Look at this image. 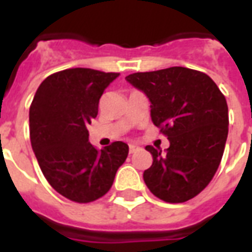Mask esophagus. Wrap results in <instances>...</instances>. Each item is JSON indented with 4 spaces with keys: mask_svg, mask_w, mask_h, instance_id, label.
I'll return each instance as SVG.
<instances>
[{
    "mask_svg": "<svg viewBox=\"0 0 252 252\" xmlns=\"http://www.w3.org/2000/svg\"><path fill=\"white\" fill-rule=\"evenodd\" d=\"M140 148L137 147V146H135V144H129V154H135L137 153Z\"/></svg>",
    "mask_w": 252,
    "mask_h": 252,
    "instance_id": "obj_1",
    "label": "esophagus"
}]
</instances>
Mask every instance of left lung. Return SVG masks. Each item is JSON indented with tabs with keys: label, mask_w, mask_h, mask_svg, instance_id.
Wrapping results in <instances>:
<instances>
[{
	"label": "left lung",
	"mask_w": 252,
	"mask_h": 252,
	"mask_svg": "<svg viewBox=\"0 0 252 252\" xmlns=\"http://www.w3.org/2000/svg\"><path fill=\"white\" fill-rule=\"evenodd\" d=\"M126 79L151 101V119L170 147L147 146L153 164L143 174L154 195L171 204L185 202L205 189L221 162L228 136L224 94L205 72L169 67L133 72Z\"/></svg>",
	"instance_id": "obj_1"
}]
</instances>
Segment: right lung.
<instances>
[{
    "label": "right lung",
    "instance_id": "obj_1",
    "mask_svg": "<svg viewBox=\"0 0 252 252\" xmlns=\"http://www.w3.org/2000/svg\"><path fill=\"white\" fill-rule=\"evenodd\" d=\"M119 72L67 68L47 77L30 108V137L43 174L59 194L79 204L105 195L128 157V144L102 150L89 143L88 126L104 90Z\"/></svg>",
    "mask_w": 252,
    "mask_h": 252
}]
</instances>
